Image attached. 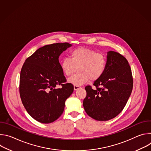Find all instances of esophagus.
I'll return each mask as SVG.
<instances>
[{
    "mask_svg": "<svg viewBox=\"0 0 151 151\" xmlns=\"http://www.w3.org/2000/svg\"><path fill=\"white\" fill-rule=\"evenodd\" d=\"M79 88H81V87H79V86H78V85H74V90L75 91H76V90H78Z\"/></svg>",
    "mask_w": 151,
    "mask_h": 151,
    "instance_id": "esophagus-1",
    "label": "esophagus"
}]
</instances>
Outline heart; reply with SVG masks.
I'll return each instance as SVG.
<instances>
[{"label":"heart","mask_w":151,"mask_h":151,"mask_svg":"<svg viewBox=\"0 0 151 151\" xmlns=\"http://www.w3.org/2000/svg\"><path fill=\"white\" fill-rule=\"evenodd\" d=\"M107 58L102 53L84 47L73 50L70 58H64L60 62L63 73L67 76H71L78 68V73L69 79L68 82L75 85H81L90 79H99L104 73Z\"/></svg>","instance_id":"b5f03b06"}]
</instances>
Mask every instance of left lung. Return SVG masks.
Returning a JSON list of instances; mask_svg holds the SVG:
<instances>
[{"instance_id": "1", "label": "left lung", "mask_w": 151, "mask_h": 151, "mask_svg": "<svg viewBox=\"0 0 151 151\" xmlns=\"http://www.w3.org/2000/svg\"><path fill=\"white\" fill-rule=\"evenodd\" d=\"M132 70L127 59L118 52L107 53L106 68L103 75L94 82L96 89L86 86L87 96L83 101L84 109L97 121H108L124 108L133 90Z\"/></svg>"}]
</instances>
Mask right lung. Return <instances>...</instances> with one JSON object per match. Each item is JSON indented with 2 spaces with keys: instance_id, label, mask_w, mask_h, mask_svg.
<instances>
[{
  "instance_id": "add662e5",
  "label": "right lung",
  "mask_w": 151,
  "mask_h": 151,
  "mask_svg": "<svg viewBox=\"0 0 151 151\" xmlns=\"http://www.w3.org/2000/svg\"><path fill=\"white\" fill-rule=\"evenodd\" d=\"M69 43H57L37 50L28 57L21 69L19 94L28 114L44 124L55 121L63 114L66 100L73 92V85L66 82L59 56ZM61 85L62 88L57 87Z\"/></svg>"
}]
</instances>
